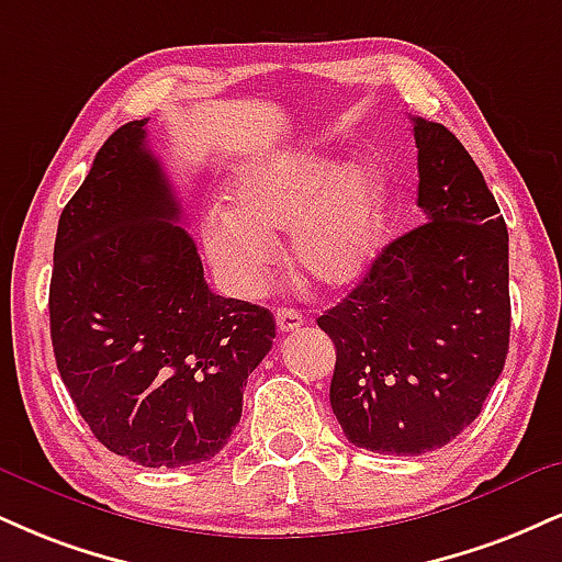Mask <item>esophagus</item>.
Listing matches in <instances>:
<instances>
[{
	"label": "esophagus",
	"mask_w": 562,
	"mask_h": 562,
	"mask_svg": "<svg viewBox=\"0 0 562 562\" xmlns=\"http://www.w3.org/2000/svg\"><path fill=\"white\" fill-rule=\"evenodd\" d=\"M274 319L280 333H295V329L303 327V314L299 308H277Z\"/></svg>",
	"instance_id": "1"
}]
</instances>
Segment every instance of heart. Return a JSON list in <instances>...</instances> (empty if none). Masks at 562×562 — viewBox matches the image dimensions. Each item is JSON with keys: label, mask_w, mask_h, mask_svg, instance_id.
Here are the masks:
<instances>
[{"label": "heart", "mask_w": 562, "mask_h": 562, "mask_svg": "<svg viewBox=\"0 0 562 562\" xmlns=\"http://www.w3.org/2000/svg\"><path fill=\"white\" fill-rule=\"evenodd\" d=\"M387 222V186L374 165L337 170L329 159L290 154L246 167L229 212L209 214L204 248L229 290L254 295L277 259L274 233L290 229V261L316 288H346L369 269Z\"/></svg>", "instance_id": "heart-1"}]
</instances>
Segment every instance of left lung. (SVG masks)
Returning a JSON list of instances; mask_svg holds the SVG:
<instances>
[{"label":"left lung","instance_id":"1","mask_svg":"<svg viewBox=\"0 0 562 562\" xmlns=\"http://www.w3.org/2000/svg\"><path fill=\"white\" fill-rule=\"evenodd\" d=\"M427 222L382 248L316 319L337 361L329 403L356 448L422 456L482 414L510 340L508 227L448 127L414 117Z\"/></svg>","mask_w":562,"mask_h":562}]
</instances>
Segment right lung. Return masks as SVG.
Instances as JSON below:
<instances>
[{
  "instance_id": "obj_1",
  "label": "right lung",
  "mask_w": 562,
  "mask_h": 562,
  "mask_svg": "<svg viewBox=\"0 0 562 562\" xmlns=\"http://www.w3.org/2000/svg\"><path fill=\"white\" fill-rule=\"evenodd\" d=\"M146 123L104 140L63 209L49 327L59 376L93 437L146 469H178L227 445L274 316L209 290Z\"/></svg>"
}]
</instances>
